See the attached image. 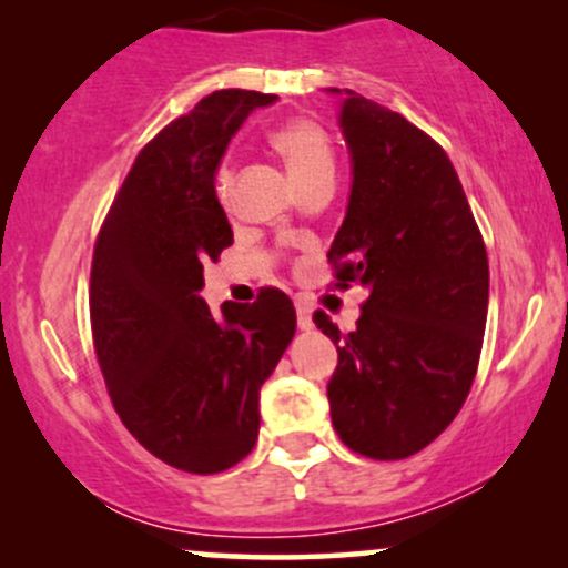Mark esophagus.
<instances>
[{
  "label": "esophagus",
  "instance_id": "34e87169",
  "mask_svg": "<svg viewBox=\"0 0 568 568\" xmlns=\"http://www.w3.org/2000/svg\"><path fill=\"white\" fill-rule=\"evenodd\" d=\"M296 321H298V328L302 331H310L312 325V310H310V304H304V302H296Z\"/></svg>",
  "mask_w": 568,
  "mask_h": 568
}]
</instances>
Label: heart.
I'll return each mask as SVG.
<instances>
[{
    "mask_svg": "<svg viewBox=\"0 0 568 568\" xmlns=\"http://www.w3.org/2000/svg\"><path fill=\"white\" fill-rule=\"evenodd\" d=\"M272 146L283 154L285 165L293 179L298 181V186L312 184V181L325 179L331 175L334 179L336 160H334V146H331L328 133L317 125L315 120H306V116H296V120L283 122L272 130ZM213 189H216L219 202H230L232 194V168L226 162H221L213 175Z\"/></svg>",
    "mask_w": 568,
    "mask_h": 568,
    "instance_id": "b5f03b06",
    "label": "heart"
}]
</instances>
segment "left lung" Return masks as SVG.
Wrapping results in <instances>:
<instances>
[{"label":"left lung","mask_w":568,"mask_h":568,"mask_svg":"<svg viewBox=\"0 0 568 568\" xmlns=\"http://www.w3.org/2000/svg\"><path fill=\"white\" fill-rule=\"evenodd\" d=\"M338 125L352 192L328 262L336 288L361 283L368 298L349 334L315 312L338 349L331 422L352 452L406 459L470 395L488 312L484 234L452 160L425 130L355 90H344Z\"/></svg>","instance_id":"1"}]
</instances>
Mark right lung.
Instances as JSON below:
<instances>
[{"mask_svg":"<svg viewBox=\"0 0 568 568\" xmlns=\"http://www.w3.org/2000/svg\"><path fill=\"white\" fill-rule=\"evenodd\" d=\"M277 95L216 90L162 128L122 181L98 232L90 328L122 425L175 470L224 473L258 438V389L296 334L277 288L253 304L200 298L202 264L232 245L213 175L253 109Z\"/></svg>","mask_w":568,"mask_h":568,"instance_id":"add662e5","label":"right lung"}]
</instances>
